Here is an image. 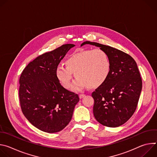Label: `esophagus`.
<instances>
[{
  "label": "esophagus",
  "mask_w": 157,
  "mask_h": 157,
  "mask_svg": "<svg viewBox=\"0 0 157 157\" xmlns=\"http://www.w3.org/2000/svg\"><path fill=\"white\" fill-rule=\"evenodd\" d=\"M85 96H86V94H79V97L80 99H82V98H83Z\"/></svg>",
  "instance_id": "obj_1"
}]
</instances>
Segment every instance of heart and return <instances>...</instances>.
<instances>
[{
	"label": "heart",
	"instance_id": "heart-1",
	"mask_svg": "<svg viewBox=\"0 0 157 157\" xmlns=\"http://www.w3.org/2000/svg\"><path fill=\"white\" fill-rule=\"evenodd\" d=\"M65 66L59 65L56 77L66 89H70L73 74L78 78L73 83V91L89 86L96 88L103 84L110 72V61L107 53L101 49L84 50L73 55L65 61Z\"/></svg>",
	"mask_w": 157,
	"mask_h": 157
}]
</instances>
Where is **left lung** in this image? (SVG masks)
<instances>
[{
  "instance_id": "obj_1",
  "label": "left lung",
  "mask_w": 157,
  "mask_h": 157,
  "mask_svg": "<svg viewBox=\"0 0 157 157\" xmlns=\"http://www.w3.org/2000/svg\"><path fill=\"white\" fill-rule=\"evenodd\" d=\"M104 50L110 61L106 81L92 93L95 119L103 125L117 127L125 123L137 108L142 81L136 61L129 55L96 42L84 41Z\"/></svg>"
}]
</instances>
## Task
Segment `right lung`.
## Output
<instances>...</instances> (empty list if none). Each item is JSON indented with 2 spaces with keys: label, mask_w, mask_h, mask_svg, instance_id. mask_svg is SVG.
I'll return each instance as SVG.
<instances>
[{
  "label": "right lung",
  "mask_w": 157,
  "mask_h": 157,
  "mask_svg": "<svg viewBox=\"0 0 157 157\" xmlns=\"http://www.w3.org/2000/svg\"><path fill=\"white\" fill-rule=\"evenodd\" d=\"M73 44H65L36 57L22 71L19 98L22 113L39 130L55 133L71 120L79 98L64 88L56 77V69Z\"/></svg>",
  "instance_id": "1"
}]
</instances>
